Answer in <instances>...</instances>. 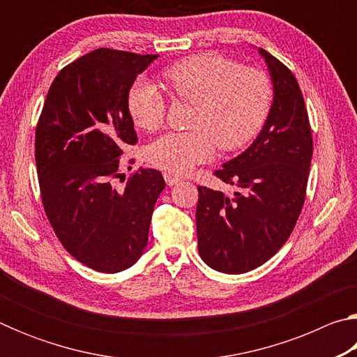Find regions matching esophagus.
I'll list each match as a JSON object with an SVG mask.
<instances>
[{"instance_id":"esophagus-1","label":"esophagus","mask_w":357,"mask_h":357,"mask_svg":"<svg viewBox=\"0 0 357 357\" xmlns=\"http://www.w3.org/2000/svg\"><path fill=\"white\" fill-rule=\"evenodd\" d=\"M165 183L168 184V185H174V184H178L179 183V178L178 176H173V174H170V173H165Z\"/></svg>"}]
</instances>
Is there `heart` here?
Masks as SVG:
<instances>
[{
	"mask_svg": "<svg viewBox=\"0 0 357 357\" xmlns=\"http://www.w3.org/2000/svg\"><path fill=\"white\" fill-rule=\"evenodd\" d=\"M170 93L197 108L192 130L170 132L148 148L149 164L172 174H185L211 160L217 151L243 148L263 128L273 104V86L263 70L239 66L217 53H202L162 70ZM137 128L154 132L167 113L165 94L153 82L138 80L128 94Z\"/></svg>",
	"mask_w": 357,
	"mask_h": 357,
	"instance_id": "1",
	"label": "heart"
}]
</instances>
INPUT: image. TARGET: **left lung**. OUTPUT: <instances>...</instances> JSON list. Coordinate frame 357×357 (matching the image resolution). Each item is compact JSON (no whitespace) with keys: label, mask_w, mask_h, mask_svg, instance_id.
<instances>
[{"label":"left lung","mask_w":357,"mask_h":357,"mask_svg":"<svg viewBox=\"0 0 357 357\" xmlns=\"http://www.w3.org/2000/svg\"><path fill=\"white\" fill-rule=\"evenodd\" d=\"M259 53L273 78V107L257 140L214 173L241 192L229 198L198 185V252L209 268L225 274L249 273L287 243L304 206L313 154L298 80L271 53Z\"/></svg>","instance_id":"8db88e82"}]
</instances>
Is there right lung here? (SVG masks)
Here are the masks:
<instances>
[{"label":"right lung","instance_id":"right-lung-1","mask_svg":"<svg viewBox=\"0 0 357 357\" xmlns=\"http://www.w3.org/2000/svg\"><path fill=\"white\" fill-rule=\"evenodd\" d=\"M155 58L98 48L75 59L53 80L36 128L47 219L64 249L98 273L114 274L137 263L165 189L153 168H138L116 185L123 148L138 142L129 89Z\"/></svg>","mask_w":357,"mask_h":357}]
</instances>
